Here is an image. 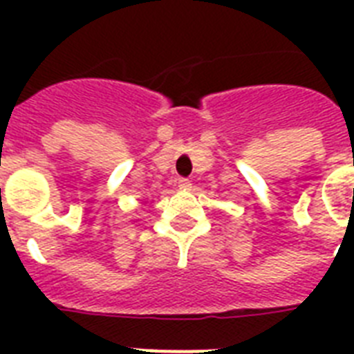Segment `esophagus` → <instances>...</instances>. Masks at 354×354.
Here are the masks:
<instances>
[{
	"label": "esophagus",
	"instance_id": "esophagus-1",
	"mask_svg": "<svg viewBox=\"0 0 354 354\" xmlns=\"http://www.w3.org/2000/svg\"><path fill=\"white\" fill-rule=\"evenodd\" d=\"M191 185H193V183H191V180H187V178H180V180H178V187L180 189H191Z\"/></svg>",
	"mask_w": 354,
	"mask_h": 354
}]
</instances>
